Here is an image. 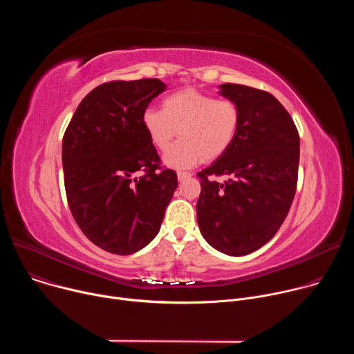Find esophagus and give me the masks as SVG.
<instances>
[{"label":"esophagus","mask_w":354,"mask_h":354,"mask_svg":"<svg viewBox=\"0 0 354 354\" xmlns=\"http://www.w3.org/2000/svg\"><path fill=\"white\" fill-rule=\"evenodd\" d=\"M192 176V174L190 172H182V171H179L178 172V180L179 182H182V180H186L187 178H190Z\"/></svg>","instance_id":"obj_1"}]
</instances>
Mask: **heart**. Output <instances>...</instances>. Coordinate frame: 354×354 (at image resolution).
I'll use <instances>...</instances> for the list:
<instances>
[{
  "instance_id": "1",
  "label": "heart",
  "mask_w": 354,
  "mask_h": 354,
  "mask_svg": "<svg viewBox=\"0 0 354 354\" xmlns=\"http://www.w3.org/2000/svg\"><path fill=\"white\" fill-rule=\"evenodd\" d=\"M142 127L156 148L164 151V164L175 169L190 168L201 160L214 161L234 144L239 126V106L196 89H182L162 99L161 111L145 109Z\"/></svg>"
}]
</instances>
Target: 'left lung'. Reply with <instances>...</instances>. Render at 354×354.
I'll return each mask as SVG.
<instances>
[{
    "instance_id": "8db88e82",
    "label": "left lung",
    "mask_w": 354,
    "mask_h": 354,
    "mask_svg": "<svg viewBox=\"0 0 354 354\" xmlns=\"http://www.w3.org/2000/svg\"><path fill=\"white\" fill-rule=\"evenodd\" d=\"M239 106L241 126L224 156L197 174L201 235L217 250L243 257L269 242L288 214L297 187L299 136L284 106L269 92L220 85ZM229 180L218 184L214 176Z\"/></svg>"
}]
</instances>
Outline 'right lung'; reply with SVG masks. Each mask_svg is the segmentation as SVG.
<instances>
[{
    "instance_id": "obj_1",
    "label": "right lung",
    "mask_w": 354,
    "mask_h": 354,
    "mask_svg": "<svg viewBox=\"0 0 354 354\" xmlns=\"http://www.w3.org/2000/svg\"><path fill=\"white\" fill-rule=\"evenodd\" d=\"M165 89L157 78L99 85L81 100L63 137L71 214L85 236L111 254H134L156 238L178 186L176 172L161 169L141 123Z\"/></svg>"
}]
</instances>
